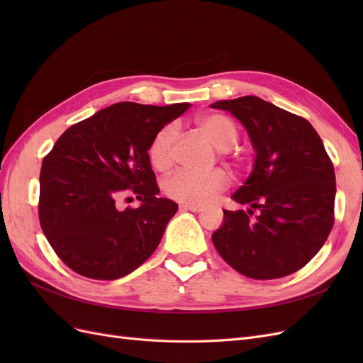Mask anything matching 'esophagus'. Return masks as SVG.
I'll return each instance as SVG.
<instances>
[{
	"label": "esophagus",
	"instance_id": "obj_1",
	"mask_svg": "<svg viewBox=\"0 0 363 363\" xmlns=\"http://www.w3.org/2000/svg\"><path fill=\"white\" fill-rule=\"evenodd\" d=\"M180 208H182V211H191V212L199 213V212L204 211V206H200V204H182Z\"/></svg>",
	"mask_w": 363,
	"mask_h": 363
}]
</instances>
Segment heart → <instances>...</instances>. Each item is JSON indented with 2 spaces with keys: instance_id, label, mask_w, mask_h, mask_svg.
Wrapping results in <instances>:
<instances>
[{
  "instance_id": "obj_1",
  "label": "heart",
  "mask_w": 363,
  "mask_h": 363,
  "mask_svg": "<svg viewBox=\"0 0 363 363\" xmlns=\"http://www.w3.org/2000/svg\"><path fill=\"white\" fill-rule=\"evenodd\" d=\"M196 124L218 148L219 155L228 157L236 169L244 167V156L233 150L239 138V130L232 118L223 113H207L196 119ZM179 135V125L169 123L152 136L148 147V159L152 168L164 172L172 167ZM228 183V174L219 168L207 172L180 169L163 182V191L172 200L186 204H204L212 201L219 192L227 188Z\"/></svg>"
}]
</instances>
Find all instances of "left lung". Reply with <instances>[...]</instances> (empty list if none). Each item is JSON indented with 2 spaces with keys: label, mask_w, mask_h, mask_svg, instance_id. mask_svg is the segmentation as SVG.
<instances>
[{
  "label": "left lung",
  "mask_w": 363,
  "mask_h": 363,
  "mask_svg": "<svg viewBox=\"0 0 363 363\" xmlns=\"http://www.w3.org/2000/svg\"><path fill=\"white\" fill-rule=\"evenodd\" d=\"M211 107L235 115L256 150L251 175L232 196L250 208L224 211V224L212 235L213 245L242 276H289L312 260L332 232L333 163L303 116L252 95Z\"/></svg>",
  "instance_id": "8db88e82"
}]
</instances>
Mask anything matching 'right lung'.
Here are the masks:
<instances>
[{
	"instance_id": "obj_1",
	"label": "right lung",
	"mask_w": 363,
	"mask_h": 363,
	"mask_svg": "<svg viewBox=\"0 0 363 363\" xmlns=\"http://www.w3.org/2000/svg\"><path fill=\"white\" fill-rule=\"evenodd\" d=\"M188 108L189 103H116L71 125L43 157L40 227L74 272L116 280L155 252L179 206L157 196L148 147ZM131 193L141 206L121 211L117 201Z\"/></svg>"
}]
</instances>
